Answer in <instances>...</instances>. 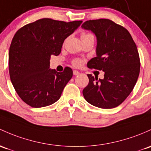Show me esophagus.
<instances>
[{
	"mask_svg": "<svg viewBox=\"0 0 151 151\" xmlns=\"http://www.w3.org/2000/svg\"><path fill=\"white\" fill-rule=\"evenodd\" d=\"M73 73L74 76H78L79 74H80V73H79L78 70H73Z\"/></svg>",
	"mask_w": 151,
	"mask_h": 151,
	"instance_id": "1",
	"label": "esophagus"
}]
</instances>
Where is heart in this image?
<instances>
[{"instance_id":"b5f03b06","label":"heart","mask_w":151,"mask_h":151,"mask_svg":"<svg viewBox=\"0 0 151 151\" xmlns=\"http://www.w3.org/2000/svg\"><path fill=\"white\" fill-rule=\"evenodd\" d=\"M85 35H83L82 36H85ZM79 63H80V61H79V60H76V61H75V64H76H76H78Z\"/></svg>"}]
</instances>
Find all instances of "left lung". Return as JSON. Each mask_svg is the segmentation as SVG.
Masks as SVG:
<instances>
[{
  "label": "left lung",
  "instance_id": "obj_1",
  "mask_svg": "<svg viewBox=\"0 0 151 151\" xmlns=\"http://www.w3.org/2000/svg\"><path fill=\"white\" fill-rule=\"evenodd\" d=\"M81 27L91 31L97 40L96 57L87 66L104 72L103 79L88 74V84L83 90L84 98L96 107H116L132 92L138 78L140 63L137 46L125 28L109 19L86 21Z\"/></svg>",
  "mask_w": 151,
  "mask_h": 151
}]
</instances>
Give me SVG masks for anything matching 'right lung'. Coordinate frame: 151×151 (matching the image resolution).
<instances>
[{
    "label": "right lung",
    "instance_id": "obj_1",
    "mask_svg": "<svg viewBox=\"0 0 151 151\" xmlns=\"http://www.w3.org/2000/svg\"><path fill=\"white\" fill-rule=\"evenodd\" d=\"M82 22L42 19L15 34L9 54L11 81L19 97L30 106H49L60 98L73 70L68 67L62 73L50 69V57L60 53L65 40Z\"/></svg>",
    "mask_w": 151,
    "mask_h": 151
}]
</instances>
